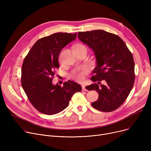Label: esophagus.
<instances>
[{"label": "esophagus", "instance_id": "esophagus-1", "mask_svg": "<svg viewBox=\"0 0 151 151\" xmlns=\"http://www.w3.org/2000/svg\"><path fill=\"white\" fill-rule=\"evenodd\" d=\"M81 86H82V89H83V91H88V90L86 89V86H85L84 85H83V84Z\"/></svg>", "mask_w": 151, "mask_h": 151}]
</instances>
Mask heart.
Here are the masks:
<instances>
[{"label":"heart","mask_w":151,"mask_h":151,"mask_svg":"<svg viewBox=\"0 0 151 151\" xmlns=\"http://www.w3.org/2000/svg\"><path fill=\"white\" fill-rule=\"evenodd\" d=\"M80 47H86L85 46H84L83 45H78L76 46L75 48H80ZM87 73V69H84L81 72L79 73H75L73 75H72V77L75 79V80L78 81H82L84 80V75Z\"/></svg>","instance_id":"1"}]
</instances>
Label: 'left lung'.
Returning <instances> with one entry per match:
<instances>
[{
    "instance_id": "obj_1",
    "label": "left lung",
    "mask_w": 151,
    "mask_h": 151,
    "mask_svg": "<svg viewBox=\"0 0 151 151\" xmlns=\"http://www.w3.org/2000/svg\"><path fill=\"white\" fill-rule=\"evenodd\" d=\"M80 40L94 52L97 65L93 70L92 81L104 80L87 86L97 91L98 100L92 103L95 109L111 112L121 106L129 96L134 81V63L132 54L117 35L103 30L78 32Z\"/></svg>"
}]
</instances>
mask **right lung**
Masks as SVG:
<instances>
[{
    "label": "right lung",
    "mask_w": 151,
    "mask_h": 151,
    "mask_svg": "<svg viewBox=\"0 0 151 151\" xmlns=\"http://www.w3.org/2000/svg\"><path fill=\"white\" fill-rule=\"evenodd\" d=\"M77 34L59 32L39 39L32 47L23 61L21 85L29 100L39 112L52 115L68 105L73 94L81 86L68 81L61 87L52 84L54 69L59 67L61 50L76 39Z\"/></svg>",
    "instance_id": "add662e5"
}]
</instances>
